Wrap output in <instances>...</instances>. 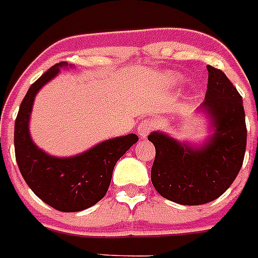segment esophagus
<instances>
[{"mask_svg": "<svg viewBox=\"0 0 258 258\" xmlns=\"http://www.w3.org/2000/svg\"><path fill=\"white\" fill-rule=\"evenodd\" d=\"M137 129H138V134H140L141 138H147V136H149L152 129V121L146 118V120L140 122Z\"/></svg>", "mask_w": 258, "mask_h": 258, "instance_id": "34e87169", "label": "esophagus"}]
</instances>
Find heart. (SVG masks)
I'll list each match as a JSON object with an SVG mask.
<instances>
[{"label": "heart", "instance_id": "heart-1", "mask_svg": "<svg viewBox=\"0 0 258 258\" xmlns=\"http://www.w3.org/2000/svg\"><path fill=\"white\" fill-rule=\"evenodd\" d=\"M166 79L169 80V83H172V84H178L179 81H181V77L178 76V75H168V76H166Z\"/></svg>", "mask_w": 258, "mask_h": 258}]
</instances>
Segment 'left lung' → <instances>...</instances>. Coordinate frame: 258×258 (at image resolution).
Masks as SVG:
<instances>
[{"instance_id":"1","label":"left lung","mask_w":258,"mask_h":258,"mask_svg":"<svg viewBox=\"0 0 258 258\" xmlns=\"http://www.w3.org/2000/svg\"><path fill=\"white\" fill-rule=\"evenodd\" d=\"M206 99L198 111L211 132L200 146L179 142L163 132L149 136L156 150L151 181L161 197L182 206L213 202L231 186L244 160L247 126L243 99L221 70L207 66Z\"/></svg>"}]
</instances>
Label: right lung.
<instances>
[{"label": "right lung", "instance_id": "1", "mask_svg": "<svg viewBox=\"0 0 258 258\" xmlns=\"http://www.w3.org/2000/svg\"><path fill=\"white\" fill-rule=\"evenodd\" d=\"M63 67H68V63L52 66L28 89L15 120L14 146L18 166L29 188L56 211L79 212L97 204L106 195L115 164L138 137L127 134L111 138L70 157L51 156L38 149L29 133L33 102L40 89Z\"/></svg>", "mask_w": 258, "mask_h": 258}]
</instances>
